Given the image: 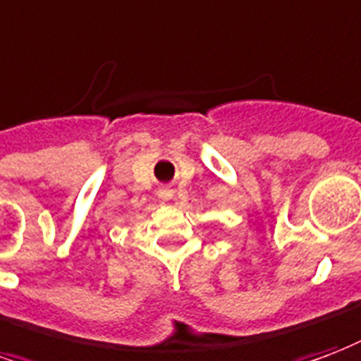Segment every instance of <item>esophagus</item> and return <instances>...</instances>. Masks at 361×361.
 <instances>
[{
	"mask_svg": "<svg viewBox=\"0 0 361 361\" xmlns=\"http://www.w3.org/2000/svg\"><path fill=\"white\" fill-rule=\"evenodd\" d=\"M159 197L162 199V201H168V199L172 197V191H170V189H160Z\"/></svg>",
	"mask_w": 361,
	"mask_h": 361,
	"instance_id": "esophagus-1",
	"label": "esophagus"
}]
</instances>
